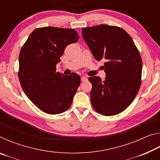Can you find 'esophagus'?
I'll list each match as a JSON object with an SVG mask.
<instances>
[{"instance_id":"esophagus-1","label":"esophagus","mask_w":160,"mask_h":160,"mask_svg":"<svg viewBox=\"0 0 160 160\" xmlns=\"http://www.w3.org/2000/svg\"><path fill=\"white\" fill-rule=\"evenodd\" d=\"M88 80V78L85 77V76H82V77H81V80H82V82H85V81H87Z\"/></svg>"}]
</instances>
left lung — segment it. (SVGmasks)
Instances as JSON below:
<instances>
[{
  "mask_svg": "<svg viewBox=\"0 0 160 160\" xmlns=\"http://www.w3.org/2000/svg\"><path fill=\"white\" fill-rule=\"evenodd\" d=\"M82 38L97 61L105 59L106 78H89L94 110L104 116L122 112L133 101L141 84L142 59L123 29L100 25L82 29Z\"/></svg>",
  "mask_w": 160,
  "mask_h": 160,
  "instance_id": "obj_1",
  "label": "left lung"
}]
</instances>
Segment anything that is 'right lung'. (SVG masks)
<instances>
[{
  "mask_svg": "<svg viewBox=\"0 0 160 160\" xmlns=\"http://www.w3.org/2000/svg\"><path fill=\"white\" fill-rule=\"evenodd\" d=\"M72 29L46 27L32 32L19 55L18 77L27 97L48 114L66 112L80 84L79 75L56 72L68 45L78 42Z\"/></svg>",
  "mask_w": 160,
  "mask_h": 160,
  "instance_id": "add662e5",
  "label": "right lung"
}]
</instances>
